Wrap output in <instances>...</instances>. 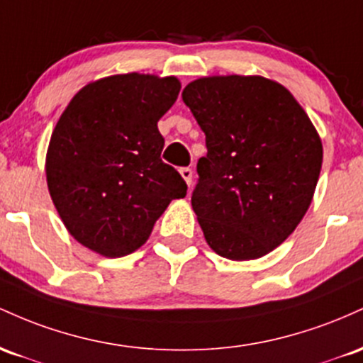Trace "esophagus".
I'll return each mask as SVG.
<instances>
[{
  "mask_svg": "<svg viewBox=\"0 0 363 363\" xmlns=\"http://www.w3.org/2000/svg\"><path fill=\"white\" fill-rule=\"evenodd\" d=\"M180 174L183 177V180H185L186 185H192V169L190 168H182L180 169Z\"/></svg>",
  "mask_w": 363,
  "mask_h": 363,
  "instance_id": "1",
  "label": "esophagus"
}]
</instances>
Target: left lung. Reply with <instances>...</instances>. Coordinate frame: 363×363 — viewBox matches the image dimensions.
<instances>
[{
	"instance_id": "1",
	"label": "left lung",
	"mask_w": 363,
	"mask_h": 363,
	"mask_svg": "<svg viewBox=\"0 0 363 363\" xmlns=\"http://www.w3.org/2000/svg\"><path fill=\"white\" fill-rule=\"evenodd\" d=\"M183 103L206 133L192 194L206 242L230 260L269 254L311 206L323 142L286 87L260 75L201 77Z\"/></svg>"
}]
</instances>
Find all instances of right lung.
Here are the masks:
<instances>
[{
  "label": "right lung",
  "instance_id": "right-lung-1",
  "mask_svg": "<svg viewBox=\"0 0 363 363\" xmlns=\"http://www.w3.org/2000/svg\"><path fill=\"white\" fill-rule=\"evenodd\" d=\"M177 77L123 73L80 89L61 113L46 154L48 190L73 238L104 257L147 242L186 183L161 160L157 121L174 104Z\"/></svg>",
  "mask_w": 363,
  "mask_h": 363
}]
</instances>
